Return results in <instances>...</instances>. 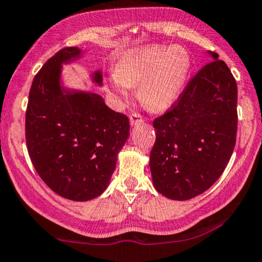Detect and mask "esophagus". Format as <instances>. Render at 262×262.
<instances>
[{"label":"esophagus","mask_w":262,"mask_h":262,"mask_svg":"<svg viewBox=\"0 0 262 262\" xmlns=\"http://www.w3.org/2000/svg\"><path fill=\"white\" fill-rule=\"evenodd\" d=\"M143 121V118L142 115H140V114L137 113H132L130 115V122L131 125H137V124H141V122Z\"/></svg>","instance_id":"esophagus-1"}]
</instances>
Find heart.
Instances as JSON below:
<instances>
[{
    "instance_id": "b5f03b06",
    "label": "heart",
    "mask_w": 262,
    "mask_h": 262,
    "mask_svg": "<svg viewBox=\"0 0 262 262\" xmlns=\"http://www.w3.org/2000/svg\"><path fill=\"white\" fill-rule=\"evenodd\" d=\"M190 67V57L180 46L152 45L127 54L109 78V88L124 99L140 85L138 99L150 110L167 109L179 98Z\"/></svg>"
}]
</instances>
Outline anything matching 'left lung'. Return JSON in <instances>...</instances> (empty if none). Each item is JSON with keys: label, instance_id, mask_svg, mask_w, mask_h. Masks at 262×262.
I'll return each instance as SVG.
<instances>
[{"label": "left lung", "instance_id": "left-lung-1", "mask_svg": "<svg viewBox=\"0 0 262 262\" xmlns=\"http://www.w3.org/2000/svg\"><path fill=\"white\" fill-rule=\"evenodd\" d=\"M213 60L189 79L177 100L153 120L149 167L156 190L189 200L213 185L235 146L238 88L224 61Z\"/></svg>", "mask_w": 262, "mask_h": 262}]
</instances>
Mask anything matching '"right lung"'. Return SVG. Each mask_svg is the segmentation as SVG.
<instances>
[{"mask_svg":"<svg viewBox=\"0 0 262 262\" xmlns=\"http://www.w3.org/2000/svg\"><path fill=\"white\" fill-rule=\"evenodd\" d=\"M76 46L49 58L34 77L26 112V141L36 173L54 192L88 201L107 187L128 135L124 114L89 92L63 93L61 63L79 56ZM95 81L101 83L100 73Z\"/></svg>","mask_w":262,"mask_h":262,"instance_id":"right-lung-1","label":"right lung"}]
</instances>
